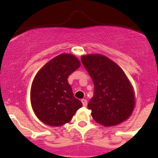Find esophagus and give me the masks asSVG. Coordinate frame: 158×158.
I'll list each match as a JSON object with an SVG mask.
<instances>
[{
    "instance_id": "esophagus-1",
    "label": "esophagus",
    "mask_w": 158,
    "mask_h": 158,
    "mask_svg": "<svg viewBox=\"0 0 158 158\" xmlns=\"http://www.w3.org/2000/svg\"><path fill=\"white\" fill-rule=\"evenodd\" d=\"M81 102H82V104H83L84 107H86V106H87V104H88L87 100H85V99H82Z\"/></svg>"
}]
</instances>
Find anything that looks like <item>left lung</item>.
I'll return each instance as SVG.
<instances>
[{"mask_svg": "<svg viewBox=\"0 0 158 158\" xmlns=\"http://www.w3.org/2000/svg\"><path fill=\"white\" fill-rule=\"evenodd\" d=\"M81 62L94 85L88 104L92 116L103 126H115L127 119L135 107L134 90L120 67L101 54H87Z\"/></svg>", "mask_w": 158, "mask_h": 158, "instance_id": "left-lung-1", "label": "left lung"}]
</instances>
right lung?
Instances as JSON below:
<instances>
[{
    "mask_svg": "<svg viewBox=\"0 0 158 158\" xmlns=\"http://www.w3.org/2000/svg\"><path fill=\"white\" fill-rule=\"evenodd\" d=\"M73 54H62L42 67L32 81L31 104L43 123L59 127L69 123L82 103L75 98L68 77L80 67Z\"/></svg>",
    "mask_w": 158,
    "mask_h": 158,
    "instance_id": "1",
    "label": "right lung"
}]
</instances>
